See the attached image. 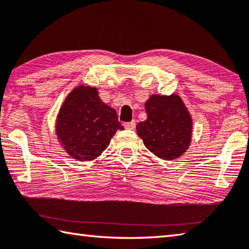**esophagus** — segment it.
Wrapping results in <instances>:
<instances>
[{
    "instance_id": "esophagus-1",
    "label": "esophagus",
    "mask_w": 249,
    "mask_h": 249,
    "mask_svg": "<svg viewBox=\"0 0 249 249\" xmlns=\"http://www.w3.org/2000/svg\"><path fill=\"white\" fill-rule=\"evenodd\" d=\"M124 127L126 129H134L135 127H136V122H135V121L127 122V123L124 124Z\"/></svg>"
}]
</instances>
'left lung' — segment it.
Masks as SVG:
<instances>
[{
    "instance_id": "obj_1",
    "label": "left lung",
    "mask_w": 249,
    "mask_h": 249,
    "mask_svg": "<svg viewBox=\"0 0 249 249\" xmlns=\"http://www.w3.org/2000/svg\"><path fill=\"white\" fill-rule=\"evenodd\" d=\"M144 109L147 120L136 129L148 150L163 160L182 156L191 144L193 121L180 97L152 94Z\"/></svg>"
}]
</instances>
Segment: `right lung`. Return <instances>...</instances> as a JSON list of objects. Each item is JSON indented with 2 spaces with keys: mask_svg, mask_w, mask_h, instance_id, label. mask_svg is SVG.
<instances>
[{
  "mask_svg": "<svg viewBox=\"0 0 249 249\" xmlns=\"http://www.w3.org/2000/svg\"><path fill=\"white\" fill-rule=\"evenodd\" d=\"M114 109L98 96L97 88L78 86L66 97L56 117L61 146L78 161L94 160L106 150L117 129H124Z\"/></svg>",
  "mask_w": 249,
  "mask_h": 249,
  "instance_id": "add662e5",
  "label": "right lung"
}]
</instances>
